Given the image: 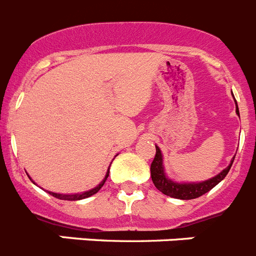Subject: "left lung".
<instances>
[{"label": "left lung", "mask_w": 256, "mask_h": 256, "mask_svg": "<svg viewBox=\"0 0 256 256\" xmlns=\"http://www.w3.org/2000/svg\"><path fill=\"white\" fill-rule=\"evenodd\" d=\"M236 112L240 116L238 106L236 102ZM234 158L230 160V164L228 165L224 170H222L218 176L210 178V180H204V182L198 183H178L174 180H169L164 173V166H162V155L160 148L156 146V154L152 162H151V178L155 184V187L162 192L164 195L170 196L174 198H180V200H192V198H200L204 194L209 192L212 187H216L220 180L226 178V176L230 172L232 162H234Z\"/></svg>", "instance_id": "left-lung-1"}]
</instances>
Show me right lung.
Returning a JSON list of instances; mask_svg holds the SVG:
<instances>
[{
    "label": "right lung",
    "mask_w": 256,
    "mask_h": 256,
    "mask_svg": "<svg viewBox=\"0 0 256 256\" xmlns=\"http://www.w3.org/2000/svg\"><path fill=\"white\" fill-rule=\"evenodd\" d=\"M108 169H110V166H108ZM108 173H106L105 178H104L102 180H101V183L98 184V186H96L94 188L90 190V191H86V192H82V194H73V195H64V194H55V192H50V195H52L54 198H60V200H69V201H76V200H82V198H90V196L94 195V194H97V192L100 191L101 187L104 186V183L106 182V180H108ZM30 178V177H29Z\"/></svg>",
    "instance_id": "1"
}]
</instances>
